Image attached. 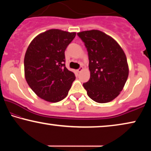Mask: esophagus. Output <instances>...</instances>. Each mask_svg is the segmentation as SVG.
Returning <instances> with one entry per match:
<instances>
[{
    "label": "esophagus",
    "mask_w": 151,
    "mask_h": 151,
    "mask_svg": "<svg viewBox=\"0 0 151 151\" xmlns=\"http://www.w3.org/2000/svg\"><path fill=\"white\" fill-rule=\"evenodd\" d=\"M82 70H83V67H80L79 69H78L77 70V71H78V73H80V72H81V71H82Z\"/></svg>",
    "instance_id": "34e87169"
}]
</instances>
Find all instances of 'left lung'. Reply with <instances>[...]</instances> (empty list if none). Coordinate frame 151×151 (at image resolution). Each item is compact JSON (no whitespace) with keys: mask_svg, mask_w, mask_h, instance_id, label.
Segmentation results:
<instances>
[{"mask_svg":"<svg viewBox=\"0 0 151 151\" xmlns=\"http://www.w3.org/2000/svg\"><path fill=\"white\" fill-rule=\"evenodd\" d=\"M78 35L84 42L89 60L90 79L83 86L95 102H111L120 93L129 76L127 56L118 43L101 31Z\"/></svg>","mask_w":151,"mask_h":151,"instance_id":"left-lung-1","label":"left lung"}]
</instances>
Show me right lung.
Returning <instances> with one entry per match:
<instances>
[{
    "mask_svg": "<svg viewBox=\"0 0 151 151\" xmlns=\"http://www.w3.org/2000/svg\"><path fill=\"white\" fill-rule=\"evenodd\" d=\"M76 35L55 29L47 30L33 39L24 59V77L33 91L50 102L65 98L76 79L65 67V51Z\"/></svg>",
    "mask_w": 151,
    "mask_h": 151,
    "instance_id": "obj_1",
    "label": "right lung"
}]
</instances>
